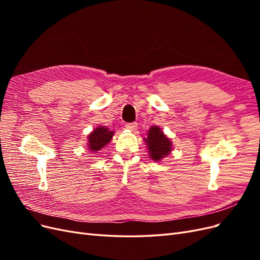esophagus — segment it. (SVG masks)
Returning a JSON list of instances; mask_svg holds the SVG:
<instances>
[{
	"instance_id": "34e87169",
	"label": "esophagus",
	"mask_w": 260,
	"mask_h": 260,
	"mask_svg": "<svg viewBox=\"0 0 260 260\" xmlns=\"http://www.w3.org/2000/svg\"><path fill=\"white\" fill-rule=\"evenodd\" d=\"M125 128H127L130 131H136L138 129V124H137V122L127 123V124H125Z\"/></svg>"
}]
</instances>
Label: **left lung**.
I'll return each instance as SVG.
<instances>
[{"mask_svg":"<svg viewBox=\"0 0 260 260\" xmlns=\"http://www.w3.org/2000/svg\"><path fill=\"white\" fill-rule=\"evenodd\" d=\"M148 149V156L155 161H160L172 151V142L158 125H152L143 139Z\"/></svg>","mask_w":260,"mask_h":260,"instance_id":"obj_1","label":"left lung"}]
</instances>
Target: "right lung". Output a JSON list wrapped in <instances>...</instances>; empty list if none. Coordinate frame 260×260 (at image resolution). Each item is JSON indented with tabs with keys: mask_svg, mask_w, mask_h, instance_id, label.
I'll return each instance as SVG.
<instances>
[{
	"mask_svg": "<svg viewBox=\"0 0 260 260\" xmlns=\"http://www.w3.org/2000/svg\"><path fill=\"white\" fill-rule=\"evenodd\" d=\"M115 131H111L104 125H99L94 129L88 136V149L92 154H95L102 148L105 147L109 142H111L114 137Z\"/></svg>",
	"mask_w": 260,
	"mask_h": 260,
	"instance_id": "1",
	"label": "right lung"
}]
</instances>
